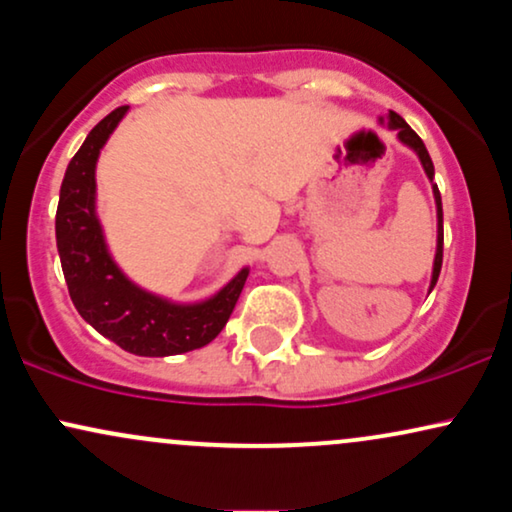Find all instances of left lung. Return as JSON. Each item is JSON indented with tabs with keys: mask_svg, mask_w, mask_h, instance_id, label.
Here are the masks:
<instances>
[{
	"mask_svg": "<svg viewBox=\"0 0 512 512\" xmlns=\"http://www.w3.org/2000/svg\"><path fill=\"white\" fill-rule=\"evenodd\" d=\"M387 120V127L395 129L397 132V139L402 142L404 146H409L411 151H414L416 156H419L421 166H424V173L426 178L433 182V178H436V170H433V161L431 156H428L426 146L424 142H421L419 134L411 129L407 122L402 120L397 113H387V117H380V125ZM433 199H436V216H438V238H436V257H433V272H431V289H428V293L433 291V286H436L438 281V274H440V267H443V202H440V192H438V185H433Z\"/></svg>",
	"mask_w": 512,
	"mask_h": 512,
	"instance_id": "8db88e82",
	"label": "left lung"
}]
</instances>
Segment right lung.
I'll return each mask as SVG.
<instances>
[{"label":"right lung","mask_w":512,"mask_h":512,"mask_svg":"<svg viewBox=\"0 0 512 512\" xmlns=\"http://www.w3.org/2000/svg\"><path fill=\"white\" fill-rule=\"evenodd\" d=\"M127 110L122 105L103 117L69 161L55 216L57 252L74 308L98 334L134 356L185 354L226 327L250 269H240L204 301L175 303L137 286L117 267L96 211V163Z\"/></svg>","instance_id":"obj_1"}]
</instances>
